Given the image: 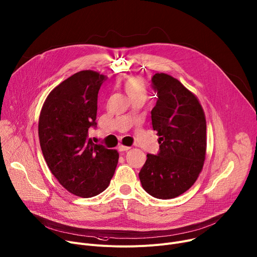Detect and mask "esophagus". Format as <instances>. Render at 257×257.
Wrapping results in <instances>:
<instances>
[{"label": "esophagus", "mask_w": 257, "mask_h": 257, "mask_svg": "<svg viewBox=\"0 0 257 257\" xmlns=\"http://www.w3.org/2000/svg\"><path fill=\"white\" fill-rule=\"evenodd\" d=\"M130 148L129 147H125V146H123V145H119L118 147H117V151L118 152H126V151H128Z\"/></svg>", "instance_id": "34e87169"}]
</instances>
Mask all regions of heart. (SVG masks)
I'll list each match as a JSON object with an SVG mask.
<instances>
[{"label":"heart","mask_w":257,"mask_h":257,"mask_svg":"<svg viewBox=\"0 0 257 257\" xmlns=\"http://www.w3.org/2000/svg\"><path fill=\"white\" fill-rule=\"evenodd\" d=\"M122 87L124 89V91L126 92V94L132 98V97H142L145 98L147 97V89L145 85L139 80L134 77H130L128 79H126Z\"/></svg>","instance_id":"obj_1"}]
</instances>
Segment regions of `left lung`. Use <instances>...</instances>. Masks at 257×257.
Returning a JSON list of instances; mask_svg holds the SVG:
<instances>
[{
	"mask_svg": "<svg viewBox=\"0 0 257 257\" xmlns=\"http://www.w3.org/2000/svg\"><path fill=\"white\" fill-rule=\"evenodd\" d=\"M152 87L157 93L151 111L159 136L157 155L148 154L140 172L144 189L153 197L175 198L197 180L206 158L207 124L199 101L173 76L156 73Z\"/></svg>",
	"mask_w": 257,
	"mask_h": 257,
	"instance_id": "1",
	"label": "left lung"
}]
</instances>
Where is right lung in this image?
<instances>
[{"mask_svg":"<svg viewBox=\"0 0 257 257\" xmlns=\"http://www.w3.org/2000/svg\"><path fill=\"white\" fill-rule=\"evenodd\" d=\"M105 75L79 71L65 79L47 96L38 134L43 157L59 183L70 193L93 197L108 187L118 153L89 139L95 128L98 92Z\"/></svg>","mask_w":257,"mask_h":257,"instance_id":"obj_1","label":"right lung"}]
</instances>
